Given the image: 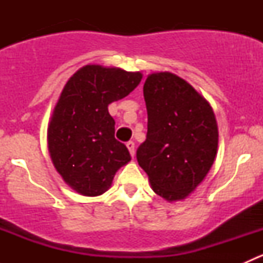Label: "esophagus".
Listing matches in <instances>:
<instances>
[{"label": "esophagus", "instance_id": "1", "mask_svg": "<svg viewBox=\"0 0 263 263\" xmlns=\"http://www.w3.org/2000/svg\"><path fill=\"white\" fill-rule=\"evenodd\" d=\"M126 146H127V148H128V151H129V154H131L132 158H134V156H135V142L134 141H128L126 144Z\"/></svg>", "mask_w": 263, "mask_h": 263}]
</instances>
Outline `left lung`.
Here are the masks:
<instances>
[{
  "instance_id": "left-lung-1",
  "label": "left lung",
  "mask_w": 263,
  "mask_h": 263,
  "mask_svg": "<svg viewBox=\"0 0 263 263\" xmlns=\"http://www.w3.org/2000/svg\"><path fill=\"white\" fill-rule=\"evenodd\" d=\"M146 140L139 165L151 188L168 202L184 200L205 179L217 153L219 131L210 103L172 72H154L144 84Z\"/></svg>"
}]
</instances>
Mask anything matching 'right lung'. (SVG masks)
<instances>
[{"label":"right lung","mask_w":263,"mask_h":263,"mask_svg":"<svg viewBox=\"0 0 263 263\" xmlns=\"http://www.w3.org/2000/svg\"><path fill=\"white\" fill-rule=\"evenodd\" d=\"M141 79V72L86 65L66 82L47 140L55 171L80 195L107 192L117 171L131 160L127 147L116 140L108 105L134 91Z\"/></svg>","instance_id":"obj_1"}]
</instances>
